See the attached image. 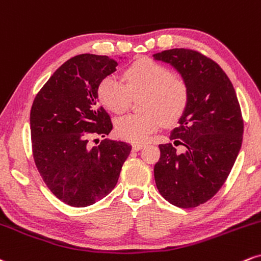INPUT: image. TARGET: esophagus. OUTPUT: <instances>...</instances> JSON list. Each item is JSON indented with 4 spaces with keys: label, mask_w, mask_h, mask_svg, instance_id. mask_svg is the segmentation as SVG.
I'll return each instance as SVG.
<instances>
[{
    "label": "esophagus",
    "mask_w": 261,
    "mask_h": 261,
    "mask_svg": "<svg viewBox=\"0 0 261 261\" xmlns=\"http://www.w3.org/2000/svg\"><path fill=\"white\" fill-rule=\"evenodd\" d=\"M144 146H145V144H144V143H137V142L132 143V149H133L134 151H138V150L143 149Z\"/></svg>",
    "instance_id": "1"
}]
</instances>
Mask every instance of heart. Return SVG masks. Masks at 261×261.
<instances>
[{"label":"heart","mask_w":261,"mask_h":261,"mask_svg":"<svg viewBox=\"0 0 261 261\" xmlns=\"http://www.w3.org/2000/svg\"><path fill=\"white\" fill-rule=\"evenodd\" d=\"M125 84L116 75H107L97 88L103 106L115 113L128 109L132 95L145 93L144 113H130L116 121V133L132 142H144L165 122L177 121L188 102V87L168 67L149 58L134 62L124 72Z\"/></svg>","instance_id":"b5f03b06"}]
</instances>
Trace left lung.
Listing matches in <instances>:
<instances>
[{
  "label": "left lung",
  "mask_w": 261,
  "mask_h": 261,
  "mask_svg": "<svg viewBox=\"0 0 261 261\" xmlns=\"http://www.w3.org/2000/svg\"><path fill=\"white\" fill-rule=\"evenodd\" d=\"M171 64L188 87V102L161 144L155 183L168 203L183 209L206 203L227 179L243 139V118L234 88L221 67L200 52L172 48L152 55ZM173 145H183L179 154Z\"/></svg>",
  "instance_id": "obj_1"
}]
</instances>
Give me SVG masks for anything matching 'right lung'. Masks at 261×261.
I'll list each match as a JSON object with an SVG mask.
<instances>
[{
    "mask_svg": "<svg viewBox=\"0 0 261 261\" xmlns=\"http://www.w3.org/2000/svg\"><path fill=\"white\" fill-rule=\"evenodd\" d=\"M117 64L97 55L72 57L50 76L33 102L35 165L48 189L70 206H89L110 194L132 150L129 144L110 139L94 146L89 143L112 129L109 113L99 106L97 88Z\"/></svg>",
    "mask_w": 261,
    "mask_h": 261,
    "instance_id": "right-lung-1",
    "label": "right lung"
}]
</instances>
